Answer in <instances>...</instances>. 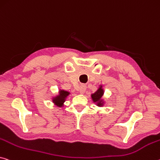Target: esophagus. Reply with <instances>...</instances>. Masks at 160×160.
Wrapping results in <instances>:
<instances>
[{"label":"esophagus","instance_id":"34e87169","mask_svg":"<svg viewBox=\"0 0 160 160\" xmlns=\"http://www.w3.org/2000/svg\"><path fill=\"white\" fill-rule=\"evenodd\" d=\"M86 86L85 85H82L80 87V92L81 93V94H83V93H85V90H86Z\"/></svg>","mask_w":160,"mask_h":160}]
</instances>
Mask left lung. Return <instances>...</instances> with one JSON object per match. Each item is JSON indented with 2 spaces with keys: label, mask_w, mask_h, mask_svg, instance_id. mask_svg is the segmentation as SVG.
<instances>
[{
  "label": "left lung",
  "mask_w": 160,
  "mask_h": 160,
  "mask_svg": "<svg viewBox=\"0 0 160 160\" xmlns=\"http://www.w3.org/2000/svg\"><path fill=\"white\" fill-rule=\"evenodd\" d=\"M103 94H104L103 89L102 88V86H100V87L99 88V89L96 91L95 93H93L92 95H91V97H92L93 102H97L98 106H102L103 105L102 100H101Z\"/></svg>",
  "instance_id": "obj_1"
}]
</instances>
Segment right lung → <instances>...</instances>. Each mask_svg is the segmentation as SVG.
Returning <instances> with one entry per match:
<instances>
[{"mask_svg":"<svg viewBox=\"0 0 160 160\" xmlns=\"http://www.w3.org/2000/svg\"><path fill=\"white\" fill-rule=\"evenodd\" d=\"M70 92H67V91L65 90H60L59 92V95L56 97L53 98L52 102L55 103V105H56L58 107H62L63 103L65 101V99L69 95Z\"/></svg>","mask_w":160,"mask_h":160,"instance_id":"obj_1","label":"right lung"}]
</instances>
